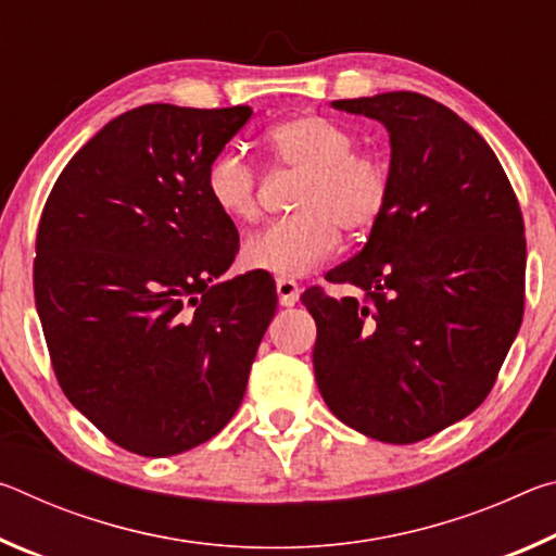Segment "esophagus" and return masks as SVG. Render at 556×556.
I'll use <instances>...</instances> for the list:
<instances>
[{
  "mask_svg": "<svg viewBox=\"0 0 556 556\" xmlns=\"http://www.w3.org/2000/svg\"><path fill=\"white\" fill-rule=\"evenodd\" d=\"M299 294H301V289L294 279H287V277L277 279V296H279L281 306H294L299 301Z\"/></svg>",
  "mask_w": 556,
  "mask_h": 556,
  "instance_id": "obj_1",
  "label": "esophagus"
}]
</instances>
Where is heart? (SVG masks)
Here are the masks:
<instances>
[{"label":"heart","mask_w":556,"mask_h":556,"mask_svg":"<svg viewBox=\"0 0 556 556\" xmlns=\"http://www.w3.org/2000/svg\"><path fill=\"white\" fill-rule=\"evenodd\" d=\"M279 164L306 172L296 215L269 223L242 244L244 267L279 277H304L331 255L338 228L368 232L388 208L390 166L372 154H355L357 139L341 122L296 115L265 135ZM205 193L225 220L252 223L260 215V174L238 149H225L205 174Z\"/></svg>","instance_id":"b5f03b06"}]
</instances>
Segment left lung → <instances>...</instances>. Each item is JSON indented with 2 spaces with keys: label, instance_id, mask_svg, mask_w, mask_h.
<instances>
[{
  "label": "left lung",
  "instance_id": "8db88e82",
  "mask_svg": "<svg viewBox=\"0 0 556 556\" xmlns=\"http://www.w3.org/2000/svg\"><path fill=\"white\" fill-rule=\"evenodd\" d=\"M390 135L392 191L357 255L326 275L370 296L308 289L314 372L338 419L414 444L481 404L522 324L525 225L501 162L419 92L333 100Z\"/></svg>",
  "mask_w": 556,
  "mask_h": 556
}]
</instances>
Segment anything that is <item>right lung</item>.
I'll use <instances>...</instances> for the list:
<instances>
[{"label": "right lung", "mask_w": 556, "mask_h": 556, "mask_svg": "<svg viewBox=\"0 0 556 556\" xmlns=\"http://www.w3.org/2000/svg\"><path fill=\"white\" fill-rule=\"evenodd\" d=\"M252 110L154 102L108 122L55 181L34 294L65 397L131 454L176 456L238 412L277 312L265 275L220 279L235 225L205 174Z\"/></svg>", "instance_id": "right-lung-1"}]
</instances>
